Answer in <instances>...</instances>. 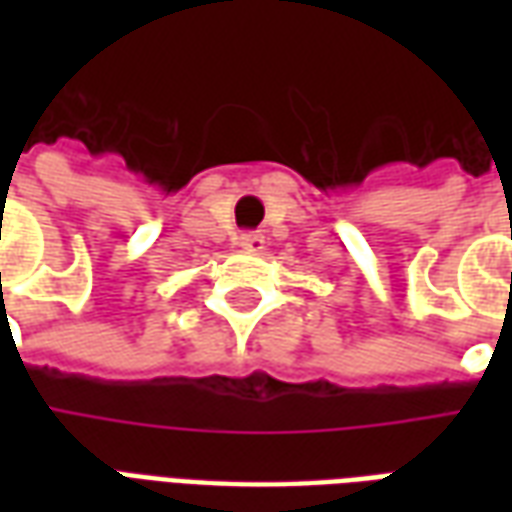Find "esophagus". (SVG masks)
Masks as SVG:
<instances>
[{"label":"esophagus","mask_w":512,"mask_h":512,"mask_svg":"<svg viewBox=\"0 0 512 512\" xmlns=\"http://www.w3.org/2000/svg\"><path fill=\"white\" fill-rule=\"evenodd\" d=\"M238 246L244 252H263L266 249V235L263 233H241L238 235Z\"/></svg>","instance_id":"obj_1"}]
</instances>
